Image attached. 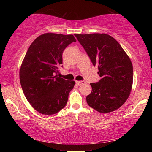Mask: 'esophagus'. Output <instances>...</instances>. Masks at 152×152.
<instances>
[{
    "instance_id": "obj_1",
    "label": "esophagus",
    "mask_w": 152,
    "mask_h": 152,
    "mask_svg": "<svg viewBox=\"0 0 152 152\" xmlns=\"http://www.w3.org/2000/svg\"><path fill=\"white\" fill-rule=\"evenodd\" d=\"M76 84H78V85H82V84H83L85 83V82L84 80H79V81H76Z\"/></svg>"
}]
</instances>
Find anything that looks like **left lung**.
I'll use <instances>...</instances> for the list:
<instances>
[{"label":"left lung","instance_id":"obj_1","mask_svg":"<svg viewBox=\"0 0 152 152\" xmlns=\"http://www.w3.org/2000/svg\"><path fill=\"white\" fill-rule=\"evenodd\" d=\"M93 66H97L101 79L91 83L86 96L90 107L101 113L119 109L129 96L133 84V66L121 46L104 33L75 34Z\"/></svg>","mask_w":152,"mask_h":152}]
</instances>
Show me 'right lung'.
I'll return each instance as SVG.
<instances>
[{
	"instance_id": "obj_1",
	"label": "right lung",
	"mask_w": 152,
	"mask_h": 152,
	"mask_svg": "<svg viewBox=\"0 0 152 152\" xmlns=\"http://www.w3.org/2000/svg\"><path fill=\"white\" fill-rule=\"evenodd\" d=\"M76 42L72 35L44 33L33 41L25 54L19 72L20 85L27 101L42 114H56L66 106L75 82L57 74L63 51Z\"/></svg>"
}]
</instances>
